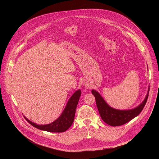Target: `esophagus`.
Instances as JSON below:
<instances>
[{
  "label": "esophagus",
  "instance_id": "34e87169",
  "mask_svg": "<svg viewBox=\"0 0 159 159\" xmlns=\"http://www.w3.org/2000/svg\"><path fill=\"white\" fill-rule=\"evenodd\" d=\"M85 86V87H86V88H88V87H89V86H88V85H85V86Z\"/></svg>",
  "mask_w": 159,
  "mask_h": 159
}]
</instances>
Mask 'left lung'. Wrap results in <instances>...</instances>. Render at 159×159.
Returning <instances> with one entry per match:
<instances>
[{
    "mask_svg": "<svg viewBox=\"0 0 159 159\" xmlns=\"http://www.w3.org/2000/svg\"><path fill=\"white\" fill-rule=\"evenodd\" d=\"M92 93L94 95L96 105L99 114L102 120L111 126L122 125L136 117L141 112L144 107L149 95V88L144 100L135 108L130 110H117L111 107L103 98L101 95L94 89L92 90Z\"/></svg>",
    "mask_w": 159,
    "mask_h": 159,
    "instance_id": "1",
    "label": "left lung"
}]
</instances>
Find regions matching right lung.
I'll return each instance as SVG.
<instances>
[{
	"instance_id": "right-lung-1",
	"label": "right lung",
	"mask_w": 159,
	"mask_h": 159,
	"mask_svg": "<svg viewBox=\"0 0 159 159\" xmlns=\"http://www.w3.org/2000/svg\"><path fill=\"white\" fill-rule=\"evenodd\" d=\"M81 96V90L78 89L71 96L61 115L54 122L46 124L38 125L24 116L25 120L32 126L41 130L49 132H64L68 130L73 122L76 108Z\"/></svg>"
}]
</instances>
